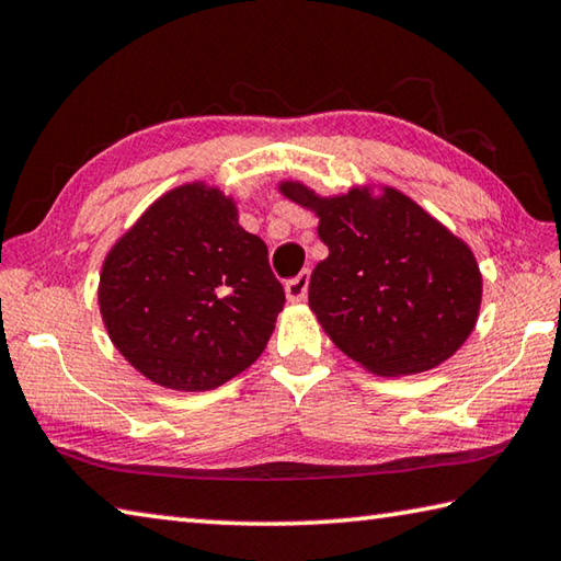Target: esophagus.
<instances>
[{
	"instance_id": "34e87169",
	"label": "esophagus",
	"mask_w": 561,
	"mask_h": 561,
	"mask_svg": "<svg viewBox=\"0 0 561 561\" xmlns=\"http://www.w3.org/2000/svg\"><path fill=\"white\" fill-rule=\"evenodd\" d=\"M308 288H310V271H302L298 273L296 278H290L286 283V298L290 302H300L308 298Z\"/></svg>"
}]
</instances>
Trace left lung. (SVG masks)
Here are the masks:
<instances>
[{"mask_svg": "<svg viewBox=\"0 0 561 561\" xmlns=\"http://www.w3.org/2000/svg\"><path fill=\"white\" fill-rule=\"evenodd\" d=\"M280 192L320 219L330 255L310 275V310L350 359L379 377L434 369L476 328L483 275L473 251L394 186L318 196Z\"/></svg>", "mask_w": 561, "mask_h": 561, "instance_id": "left-lung-1", "label": "left lung"}]
</instances>
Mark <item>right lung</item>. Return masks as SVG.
<instances>
[{
    "mask_svg": "<svg viewBox=\"0 0 561 561\" xmlns=\"http://www.w3.org/2000/svg\"><path fill=\"white\" fill-rule=\"evenodd\" d=\"M286 293L268 245L204 182L162 194L103 261L98 306L117 352L154 385L206 391L268 345Z\"/></svg>",
    "mask_w": 561,
    "mask_h": 561,
    "instance_id": "1",
    "label": "right lung"
}]
</instances>
